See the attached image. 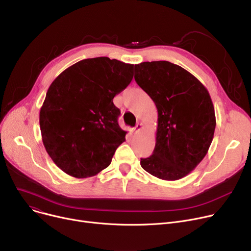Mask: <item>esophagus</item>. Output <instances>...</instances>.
Segmentation results:
<instances>
[{"label": "esophagus", "instance_id": "esophagus-1", "mask_svg": "<svg viewBox=\"0 0 251 251\" xmlns=\"http://www.w3.org/2000/svg\"><path fill=\"white\" fill-rule=\"evenodd\" d=\"M143 128V126H142V124H136V126L133 128L134 129V131H135V132H138V131H140L141 129Z\"/></svg>", "mask_w": 251, "mask_h": 251}]
</instances>
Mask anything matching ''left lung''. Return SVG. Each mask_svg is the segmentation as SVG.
Returning a JSON list of instances; mask_svg holds the SVG:
<instances>
[{"label": "left lung", "mask_w": 251, "mask_h": 251, "mask_svg": "<svg viewBox=\"0 0 251 251\" xmlns=\"http://www.w3.org/2000/svg\"><path fill=\"white\" fill-rule=\"evenodd\" d=\"M135 81L157 110L155 147L140 165L168 181L187 176L210 147L216 128L215 108L204 85L180 66L168 61L135 65Z\"/></svg>", "instance_id": "left-lung-1"}]
</instances>
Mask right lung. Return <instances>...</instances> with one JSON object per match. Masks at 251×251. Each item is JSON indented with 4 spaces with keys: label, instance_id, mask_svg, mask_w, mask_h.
Listing matches in <instances>:
<instances>
[{
    "label": "right lung",
    "instance_id": "right-lung-1",
    "mask_svg": "<svg viewBox=\"0 0 251 251\" xmlns=\"http://www.w3.org/2000/svg\"><path fill=\"white\" fill-rule=\"evenodd\" d=\"M133 65L108 57L79 61L50 85L39 112L45 149L63 172L87 178L109 167L126 131L113 102L133 78Z\"/></svg>",
    "mask_w": 251,
    "mask_h": 251
}]
</instances>
